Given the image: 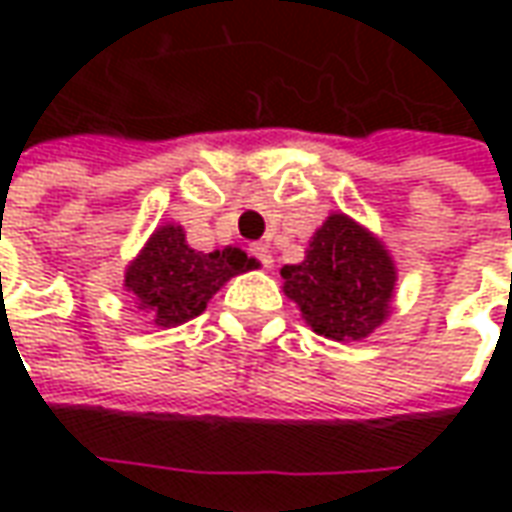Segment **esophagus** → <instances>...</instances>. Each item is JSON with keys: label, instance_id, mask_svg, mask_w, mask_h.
I'll use <instances>...</instances> for the list:
<instances>
[{"label": "esophagus", "instance_id": "obj_1", "mask_svg": "<svg viewBox=\"0 0 512 512\" xmlns=\"http://www.w3.org/2000/svg\"><path fill=\"white\" fill-rule=\"evenodd\" d=\"M249 255L255 257L257 263H260L263 268H271V263H274V260H271V249H268V244H252L249 246Z\"/></svg>", "mask_w": 512, "mask_h": 512}]
</instances>
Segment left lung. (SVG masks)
I'll return each instance as SVG.
<instances>
[{
  "instance_id": "8db88e82",
  "label": "left lung",
  "mask_w": 512,
  "mask_h": 512,
  "mask_svg": "<svg viewBox=\"0 0 512 512\" xmlns=\"http://www.w3.org/2000/svg\"><path fill=\"white\" fill-rule=\"evenodd\" d=\"M285 296L301 307L312 332L362 340L381 326L395 290V263L365 227L332 213L312 235L299 266L282 268Z\"/></svg>"
}]
</instances>
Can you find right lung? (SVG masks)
Instances as JSON below:
<instances>
[{
  "instance_id": "right-lung-1",
  "label": "right lung",
  "mask_w": 512,
  "mask_h": 512,
  "mask_svg": "<svg viewBox=\"0 0 512 512\" xmlns=\"http://www.w3.org/2000/svg\"><path fill=\"white\" fill-rule=\"evenodd\" d=\"M249 268L257 263L241 249L227 246L205 255L186 244L183 227L164 224L128 266L126 288L139 301V310L169 329L197 318L227 279Z\"/></svg>"
}]
</instances>
